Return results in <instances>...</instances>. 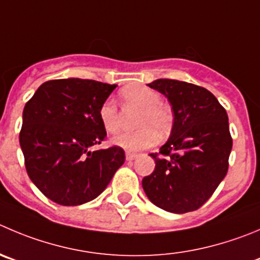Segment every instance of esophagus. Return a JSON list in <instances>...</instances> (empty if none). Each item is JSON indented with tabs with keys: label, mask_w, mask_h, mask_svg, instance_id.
Listing matches in <instances>:
<instances>
[{
	"label": "esophagus",
	"mask_w": 260,
	"mask_h": 260,
	"mask_svg": "<svg viewBox=\"0 0 260 260\" xmlns=\"http://www.w3.org/2000/svg\"><path fill=\"white\" fill-rule=\"evenodd\" d=\"M137 157H138V154H135V153L126 152V160H128V162H132V160H134Z\"/></svg>",
	"instance_id": "34e87169"
}]
</instances>
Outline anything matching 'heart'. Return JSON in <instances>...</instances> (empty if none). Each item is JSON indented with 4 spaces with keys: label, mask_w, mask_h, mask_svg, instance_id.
Listing matches in <instances>:
<instances>
[{
    "label": "heart",
    "mask_w": 260,
    "mask_h": 260,
    "mask_svg": "<svg viewBox=\"0 0 260 260\" xmlns=\"http://www.w3.org/2000/svg\"><path fill=\"white\" fill-rule=\"evenodd\" d=\"M122 106L126 110H139L135 125L139 127L132 133H121L112 139V144L130 152L149 148L157 142V134L166 137L174 125V113L154 89L142 84H130L120 91ZM100 121L108 134L120 128V112L115 102L105 101L100 108Z\"/></svg>",
    "instance_id": "b5f03b06"
}]
</instances>
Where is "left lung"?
Masks as SVG:
<instances>
[{
  "label": "left lung",
  "mask_w": 260,
  "mask_h": 260,
  "mask_svg": "<svg viewBox=\"0 0 260 260\" xmlns=\"http://www.w3.org/2000/svg\"><path fill=\"white\" fill-rule=\"evenodd\" d=\"M172 107L174 125L159 153H152L155 169L143 179L148 199L171 213L192 212L212 197L229 170L232 149L229 116L203 86L172 79L148 84Z\"/></svg>",
  "instance_id": "1"
}]
</instances>
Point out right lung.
Instances as JSON below:
<instances>
[{"mask_svg":"<svg viewBox=\"0 0 260 260\" xmlns=\"http://www.w3.org/2000/svg\"><path fill=\"white\" fill-rule=\"evenodd\" d=\"M116 86L89 79L49 80L26 102L19 135L25 169L52 202L80 206L95 199L125 162L120 147L90 150L107 135L100 108Z\"/></svg>","mask_w":260,"mask_h":260,"instance_id":"right-lung-1","label":"right lung"}]
</instances>
